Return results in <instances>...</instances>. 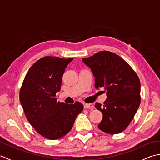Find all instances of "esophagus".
I'll return each mask as SVG.
<instances>
[{
    "label": "esophagus",
    "mask_w": 160,
    "mask_h": 160,
    "mask_svg": "<svg viewBox=\"0 0 160 160\" xmlns=\"http://www.w3.org/2000/svg\"><path fill=\"white\" fill-rule=\"evenodd\" d=\"M84 108H93V105L92 104H84Z\"/></svg>",
    "instance_id": "esophagus-1"
}]
</instances>
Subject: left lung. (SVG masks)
I'll list each match as a JSON object with an SVG mask.
<instances>
[{
  "instance_id": "obj_1",
  "label": "left lung",
  "mask_w": 160,
  "mask_h": 160,
  "mask_svg": "<svg viewBox=\"0 0 160 160\" xmlns=\"http://www.w3.org/2000/svg\"><path fill=\"white\" fill-rule=\"evenodd\" d=\"M95 77V87H104L107 100L95 107L103 115L98 125L102 131L117 134L124 131L140 104V81L131 66L117 54L101 51L82 58Z\"/></svg>"
}]
</instances>
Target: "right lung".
<instances>
[{"label":"right lung","mask_w":160,"mask_h":160,"mask_svg":"<svg viewBox=\"0 0 160 160\" xmlns=\"http://www.w3.org/2000/svg\"><path fill=\"white\" fill-rule=\"evenodd\" d=\"M73 59L42 58L30 67L20 88V102L27 119L40 135L49 140L67 135L83 110L80 102L69 104L56 98L64 70Z\"/></svg>","instance_id":"add662e5"}]
</instances>
